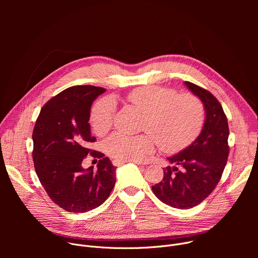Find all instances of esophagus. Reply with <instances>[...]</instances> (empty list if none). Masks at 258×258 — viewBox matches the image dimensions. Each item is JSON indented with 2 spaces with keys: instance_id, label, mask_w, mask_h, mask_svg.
I'll use <instances>...</instances> for the list:
<instances>
[{
  "instance_id": "1",
  "label": "esophagus",
  "mask_w": 258,
  "mask_h": 258,
  "mask_svg": "<svg viewBox=\"0 0 258 258\" xmlns=\"http://www.w3.org/2000/svg\"><path fill=\"white\" fill-rule=\"evenodd\" d=\"M112 163H113V165H115V166H119V165H121V164H123V163H125V161H122V160H119V159H114L113 161H112ZM136 164H138V165H143L142 163H140V162H135Z\"/></svg>"
}]
</instances>
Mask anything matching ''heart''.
Masks as SVG:
<instances>
[{
    "label": "heart",
    "instance_id": "heart-1",
    "mask_svg": "<svg viewBox=\"0 0 258 258\" xmlns=\"http://www.w3.org/2000/svg\"><path fill=\"white\" fill-rule=\"evenodd\" d=\"M125 100L144 113L142 131L149 134L115 133L105 142L106 152L122 161L144 160L154 152L156 142L162 151H179L197 138L204 123L203 103L193 94L177 95L171 89L148 86L128 92ZM114 111L115 103L110 98L94 105L91 123L97 135L110 130Z\"/></svg>",
    "mask_w": 258,
    "mask_h": 258
}]
</instances>
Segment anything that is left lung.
<instances>
[{"mask_svg": "<svg viewBox=\"0 0 258 258\" xmlns=\"http://www.w3.org/2000/svg\"><path fill=\"white\" fill-rule=\"evenodd\" d=\"M205 109V121L197 139L167 160L173 166L163 169V178L152 186L155 196L178 209L192 208L215 189L228 161L229 125L224 109L207 90L185 82Z\"/></svg>", "mask_w": 258, "mask_h": 258, "instance_id": "1", "label": "left lung"}]
</instances>
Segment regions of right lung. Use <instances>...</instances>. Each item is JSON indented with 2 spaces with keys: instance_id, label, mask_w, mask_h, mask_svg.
I'll return each mask as SVG.
<instances>
[{
  "instance_id": "add662e5",
  "label": "right lung",
  "mask_w": 258,
  "mask_h": 258,
  "mask_svg": "<svg viewBox=\"0 0 258 258\" xmlns=\"http://www.w3.org/2000/svg\"><path fill=\"white\" fill-rule=\"evenodd\" d=\"M105 91L94 86L62 91L43 106L32 132L36 175L52 201L69 212L103 204L116 180L110 159L90 149L96 141L89 123L91 106ZM88 155L100 158L97 171L81 166Z\"/></svg>"
}]
</instances>
